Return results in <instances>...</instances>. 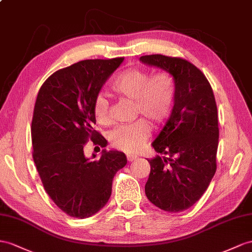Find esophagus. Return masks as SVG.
Here are the masks:
<instances>
[{
	"mask_svg": "<svg viewBox=\"0 0 252 252\" xmlns=\"http://www.w3.org/2000/svg\"><path fill=\"white\" fill-rule=\"evenodd\" d=\"M126 158H127L128 162H134V160L137 158V157H136V156H134V154H127V156H126Z\"/></svg>",
	"mask_w": 252,
	"mask_h": 252,
	"instance_id": "34e87169",
	"label": "esophagus"
}]
</instances>
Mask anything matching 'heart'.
<instances>
[{"mask_svg":"<svg viewBox=\"0 0 252 252\" xmlns=\"http://www.w3.org/2000/svg\"><path fill=\"white\" fill-rule=\"evenodd\" d=\"M111 89L120 98L134 102L135 117H144L156 127L168 120L175 106L176 82L166 71L151 75L144 69L128 68L114 77ZM93 109L100 124L111 121L109 102L105 96L96 95ZM145 119L115 127L108 135L111 144L122 151L136 152L150 136L151 127Z\"/></svg>","mask_w":252,"mask_h":252,"instance_id":"heart-1","label":"heart"}]
</instances>
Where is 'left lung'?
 Here are the masks:
<instances>
[{"label": "left lung", "mask_w": 252, "mask_h": 252, "mask_svg": "<svg viewBox=\"0 0 252 252\" xmlns=\"http://www.w3.org/2000/svg\"><path fill=\"white\" fill-rule=\"evenodd\" d=\"M140 62L169 72L176 82L173 111L152 143L158 154L148 159L146 196L160 210L189 209L209 188L216 172L218 116L213 89L195 64L180 57L145 55Z\"/></svg>", "instance_id": "obj_1"}]
</instances>
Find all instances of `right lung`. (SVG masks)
<instances>
[{
    "mask_svg": "<svg viewBox=\"0 0 252 252\" xmlns=\"http://www.w3.org/2000/svg\"><path fill=\"white\" fill-rule=\"evenodd\" d=\"M124 60L73 63L50 75L38 92L31 127L33 158L48 195L71 217L83 219L100 211L112 195L116 172L126 164L124 152L103 150L95 160L84 156L89 139L107 144L93 126L94 101Z\"/></svg>",
    "mask_w": 252,
    "mask_h": 252,
    "instance_id": "obj_1",
    "label": "right lung"
}]
</instances>
